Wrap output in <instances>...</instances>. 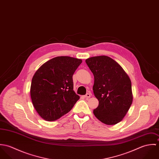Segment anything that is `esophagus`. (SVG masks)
<instances>
[{"label": "esophagus", "mask_w": 159, "mask_h": 159, "mask_svg": "<svg viewBox=\"0 0 159 159\" xmlns=\"http://www.w3.org/2000/svg\"><path fill=\"white\" fill-rule=\"evenodd\" d=\"M91 93H86L85 95H84V97L85 98H89L91 97Z\"/></svg>", "instance_id": "1"}]
</instances>
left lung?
I'll use <instances>...</instances> for the list:
<instances>
[{"instance_id": "8db88e82", "label": "left lung", "mask_w": 159, "mask_h": 159, "mask_svg": "<svg viewBox=\"0 0 159 159\" xmlns=\"http://www.w3.org/2000/svg\"><path fill=\"white\" fill-rule=\"evenodd\" d=\"M86 62L94 76L93 91L98 99L95 116L107 125L120 122L133 101L130 79L113 59L99 56L87 59Z\"/></svg>"}]
</instances>
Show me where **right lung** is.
<instances>
[{
	"label": "right lung",
	"instance_id": "right-lung-1",
	"mask_svg": "<svg viewBox=\"0 0 159 159\" xmlns=\"http://www.w3.org/2000/svg\"><path fill=\"white\" fill-rule=\"evenodd\" d=\"M81 62L80 59L58 56L47 61L35 73L30 97L35 110L45 120L59 119L80 99L73 91V75Z\"/></svg>",
	"mask_w": 159,
	"mask_h": 159
}]
</instances>
